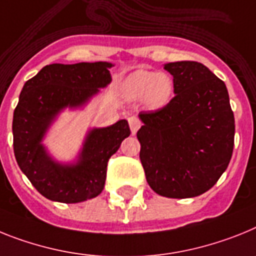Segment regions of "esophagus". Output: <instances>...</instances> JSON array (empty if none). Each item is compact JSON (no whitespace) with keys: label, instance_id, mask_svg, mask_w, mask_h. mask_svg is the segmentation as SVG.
Listing matches in <instances>:
<instances>
[{"label":"esophagus","instance_id":"obj_1","mask_svg":"<svg viewBox=\"0 0 256 256\" xmlns=\"http://www.w3.org/2000/svg\"><path fill=\"white\" fill-rule=\"evenodd\" d=\"M128 125H130V130H131V134L134 135L136 134V131L140 128L142 126V121L138 117L132 116V117H128Z\"/></svg>","mask_w":256,"mask_h":256}]
</instances>
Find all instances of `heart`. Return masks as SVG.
<instances>
[{"instance_id": "b5f03b06", "label": "heart", "mask_w": 256, "mask_h": 256, "mask_svg": "<svg viewBox=\"0 0 256 256\" xmlns=\"http://www.w3.org/2000/svg\"><path fill=\"white\" fill-rule=\"evenodd\" d=\"M124 94L130 100L144 99L150 108H161L171 100L174 94V81L165 72L136 70L131 73L122 86Z\"/></svg>"}]
</instances>
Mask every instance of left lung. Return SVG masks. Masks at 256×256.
Here are the masks:
<instances>
[{"label":"left lung","instance_id":"left-lung-1","mask_svg":"<svg viewBox=\"0 0 256 256\" xmlns=\"http://www.w3.org/2000/svg\"><path fill=\"white\" fill-rule=\"evenodd\" d=\"M164 68L174 77L175 96L161 110L139 113V156L157 194L190 198L212 188L228 168L234 116L226 84L208 66L175 62Z\"/></svg>","mask_w":256,"mask_h":256}]
</instances>
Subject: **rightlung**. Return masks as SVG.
<instances>
[{"label": "right lung", "instance_id": "right-lung-1", "mask_svg": "<svg viewBox=\"0 0 256 256\" xmlns=\"http://www.w3.org/2000/svg\"><path fill=\"white\" fill-rule=\"evenodd\" d=\"M110 66L106 62L50 64L24 84L12 118L14 154L32 186L51 201L77 204L100 194L110 156L130 135L126 120L92 128L70 165L54 161L41 143L64 108L82 106L112 81Z\"/></svg>", "mask_w": 256, "mask_h": 256}]
</instances>
